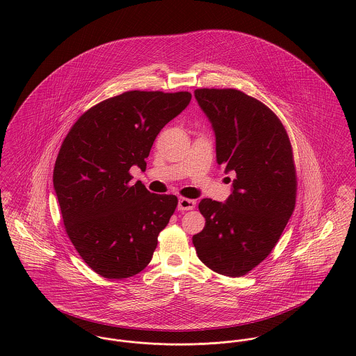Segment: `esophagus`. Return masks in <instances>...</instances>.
<instances>
[{
	"label": "esophagus",
	"mask_w": 356,
	"mask_h": 356,
	"mask_svg": "<svg viewBox=\"0 0 356 356\" xmlns=\"http://www.w3.org/2000/svg\"><path fill=\"white\" fill-rule=\"evenodd\" d=\"M196 207V202L195 200H191V199H185V197H181L179 202H178V209L179 211H191Z\"/></svg>",
	"instance_id": "esophagus-1"
}]
</instances>
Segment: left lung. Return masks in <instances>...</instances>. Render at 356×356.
<instances>
[{"instance_id":"8db88e82","label":"left lung","mask_w":356,"mask_h":356,"mask_svg":"<svg viewBox=\"0 0 356 356\" xmlns=\"http://www.w3.org/2000/svg\"><path fill=\"white\" fill-rule=\"evenodd\" d=\"M209 119L216 161L233 171L226 203L203 199V230L193 236L199 259L227 277L250 273L280 240L296 204V170L289 137L263 102L236 89H197Z\"/></svg>"}]
</instances>
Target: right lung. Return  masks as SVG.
I'll return each instance as SVG.
<instances>
[{"mask_svg": "<svg viewBox=\"0 0 356 356\" xmlns=\"http://www.w3.org/2000/svg\"><path fill=\"white\" fill-rule=\"evenodd\" d=\"M189 92L131 90L99 102L71 127L53 186L65 232L85 263L105 278L143 271L178 199L151 193L130 168H147L160 130L191 102Z\"/></svg>", "mask_w": 356, "mask_h": 356, "instance_id": "1", "label": "right lung"}]
</instances>
